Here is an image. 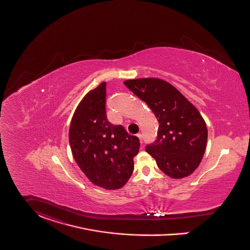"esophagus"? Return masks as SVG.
I'll return each mask as SVG.
<instances>
[{"label": "esophagus", "instance_id": "obj_1", "mask_svg": "<svg viewBox=\"0 0 250 250\" xmlns=\"http://www.w3.org/2000/svg\"><path fill=\"white\" fill-rule=\"evenodd\" d=\"M138 138H139V140H140V143L142 144L143 143V140H142V135L140 134V133H137V135H136Z\"/></svg>", "mask_w": 250, "mask_h": 250}]
</instances>
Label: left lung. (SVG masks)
Listing matches in <instances>:
<instances>
[{"mask_svg": "<svg viewBox=\"0 0 250 250\" xmlns=\"http://www.w3.org/2000/svg\"><path fill=\"white\" fill-rule=\"evenodd\" d=\"M124 84L147 103L159 123L157 138L146 146V151L167 176L180 179L190 175L199 166L208 140L199 111L163 80L136 79Z\"/></svg>", "mask_w": 250, "mask_h": 250, "instance_id": "left-lung-1", "label": "left lung"}]
</instances>
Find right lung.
Masks as SVG:
<instances>
[{"label": "right lung", "instance_id": "right-lung-1", "mask_svg": "<svg viewBox=\"0 0 250 250\" xmlns=\"http://www.w3.org/2000/svg\"><path fill=\"white\" fill-rule=\"evenodd\" d=\"M106 83L86 94L78 105L69 129V143L77 164L86 177L105 189L122 188L133 171L138 137L106 116Z\"/></svg>", "mask_w": 250, "mask_h": 250}]
</instances>
